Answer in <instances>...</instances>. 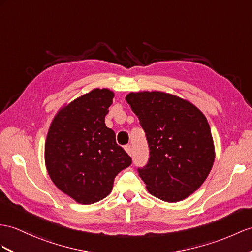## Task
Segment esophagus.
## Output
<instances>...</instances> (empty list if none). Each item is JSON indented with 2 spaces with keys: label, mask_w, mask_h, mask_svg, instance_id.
Wrapping results in <instances>:
<instances>
[{
  "label": "esophagus",
  "mask_w": 252,
  "mask_h": 252,
  "mask_svg": "<svg viewBox=\"0 0 252 252\" xmlns=\"http://www.w3.org/2000/svg\"><path fill=\"white\" fill-rule=\"evenodd\" d=\"M125 151L128 153V155H132V152H133V150H132V146L130 145V144H127L126 146H125Z\"/></svg>",
  "instance_id": "34e87169"
}]
</instances>
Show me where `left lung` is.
Here are the masks:
<instances>
[{
	"mask_svg": "<svg viewBox=\"0 0 252 252\" xmlns=\"http://www.w3.org/2000/svg\"><path fill=\"white\" fill-rule=\"evenodd\" d=\"M126 100L149 143V161L138 169L147 191L170 203L186 199L204 183L215 160L205 115L191 102L164 92L129 93Z\"/></svg>",
	"mask_w": 252,
	"mask_h": 252,
	"instance_id": "8db88e82",
	"label": "left lung"
}]
</instances>
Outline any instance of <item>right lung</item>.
<instances>
[{
	"instance_id": "obj_1",
	"label": "right lung",
	"mask_w": 252,
	"mask_h": 252,
	"mask_svg": "<svg viewBox=\"0 0 252 252\" xmlns=\"http://www.w3.org/2000/svg\"><path fill=\"white\" fill-rule=\"evenodd\" d=\"M114 93L94 89L63 107L47 134L45 162L53 184L80 204H93L111 192L115 176L131 158L105 124Z\"/></svg>"
}]
</instances>
